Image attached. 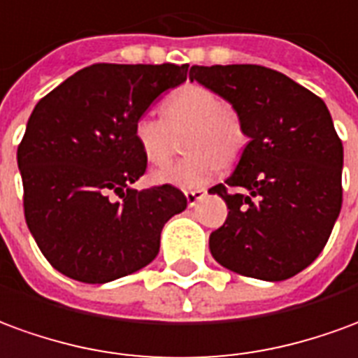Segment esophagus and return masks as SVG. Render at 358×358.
<instances>
[{"mask_svg":"<svg viewBox=\"0 0 358 358\" xmlns=\"http://www.w3.org/2000/svg\"><path fill=\"white\" fill-rule=\"evenodd\" d=\"M185 196H187V204L189 206H196V202L199 200H202L204 196H206V191H187L185 192Z\"/></svg>","mask_w":358,"mask_h":358,"instance_id":"34e87169","label":"esophagus"}]
</instances>
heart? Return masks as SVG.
<instances>
[{"mask_svg": "<svg viewBox=\"0 0 358 358\" xmlns=\"http://www.w3.org/2000/svg\"><path fill=\"white\" fill-rule=\"evenodd\" d=\"M164 119L144 113L133 125L134 143L152 166H164L173 148V134L185 131V152L191 158L152 173V181L185 191L204 187L220 173L222 162H231L245 144L239 113L202 85L177 88L164 102Z\"/></svg>", "mask_w": 358, "mask_h": 358, "instance_id": "1", "label": "heart"}]
</instances>
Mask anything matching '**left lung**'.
I'll return each instance as SVG.
<instances>
[{"label":"left lung","mask_w":358,"mask_h":358,"mask_svg":"<svg viewBox=\"0 0 358 358\" xmlns=\"http://www.w3.org/2000/svg\"><path fill=\"white\" fill-rule=\"evenodd\" d=\"M189 78L231 103L248 136L235 171L210 189L229 210L210 252L247 278H293L318 258L341 210L343 144L326 103L262 65H192Z\"/></svg>","instance_id":"1"}]
</instances>
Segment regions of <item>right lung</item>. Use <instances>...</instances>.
<instances>
[{
  "label": "right lung",
  "mask_w": 358,
  "mask_h": 358,
  "mask_svg": "<svg viewBox=\"0 0 358 358\" xmlns=\"http://www.w3.org/2000/svg\"><path fill=\"white\" fill-rule=\"evenodd\" d=\"M187 73L173 63H96L36 103L17 164L27 225L57 272L108 283L158 256L162 229L187 199L171 185L131 187L146 171L133 125ZM113 192L121 201L109 199Z\"/></svg>",
  "instance_id": "obj_1"
}]
</instances>
